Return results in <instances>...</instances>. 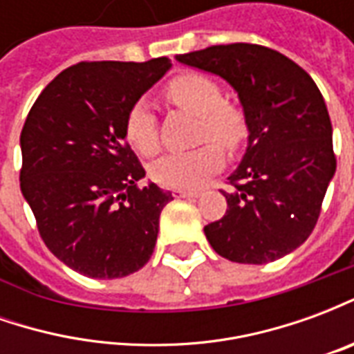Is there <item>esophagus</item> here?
<instances>
[{
    "instance_id": "34e87169",
    "label": "esophagus",
    "mask_w": 354,
    "mask_h": 354,
    "mask_svg": "<svg viewBox=\"0 0 354 354\" xmlns=\"http://www.w3.org/2000/svg\"><path fill=\"white\" fill-rule=\"evenodd\" d=\"M172 195L176 199H193V197H199V192H189V189H174Z\"/></svg>"
}]
</instances>
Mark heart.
Returning <instances> with one entry per match:
<instances>
[{
  "label": "heart",
  "mask_w": 354,
  "mask_h": 354,
  "mask_svg": "<svg viewBox=\"0 0 354 354\" xmlns=\"http://www.w3.org/2000/svg\"><path fill=\"white\" fill-rule=\"evenodd\" d=\"M165 93L172 104L199 115L197 138L214 139L225 149H237L246 140L248 123L243 109L223 100L220 85L203 73L185 72L167 83ZM124 136L136 151L153 155L159 149V124L149 102L140 98L124 117ZM214 142L189 151L162 155L151 165V178L162 187H197L216 170L222 169L223 151Z\"/></svg>",
  "instance_id": "obj_1"
}]
</instances>
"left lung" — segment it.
<instances>
[{"label":"left lung","mask_w":354,"mask_h":354,"mask_svg":"<svg viewBox=\"0 0 354 354\" xmlns=\"http://www.w3.org/2000/svg\"><path fill=\"white\" fill-rule=\"evenodd\" d=\"M178 62L220 75L235 88L248 123V147L223 192L227 210L205 225L208 243L237 263H269L304 245L334 178L326 104L304 68L279 50L231 43Z\"/></svg>","instance_id":"8db88e82"}]
</instances>
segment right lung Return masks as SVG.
I'll list each match as a JSON object with an SVG mask.
<instances>
[{"label":"right lung","instance_id":"obj_1","mask_svg":"<svg viewBox=\"0 0 354 354\" xmlns=\"http://www.w3.org/2000/svg\"><path fill=\"white\" fill-rule=\"evenodd\" d=\"M80 62L37 96L20 132V189L50 252L91 279H121L151 258L159 216L172 199L146 176L124 136V117L170 68Z\"/></svg>","mask_w":354,"mask_h":354}]
</instances>
